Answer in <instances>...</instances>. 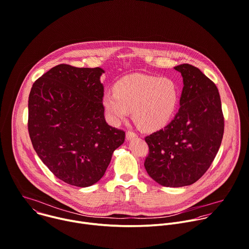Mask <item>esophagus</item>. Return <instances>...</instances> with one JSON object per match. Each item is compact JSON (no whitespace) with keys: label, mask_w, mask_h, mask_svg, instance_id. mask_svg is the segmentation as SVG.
I'll return each mask as SVG.
<instances>
[{"label":"esophagus","mask_w":249,"mask_h":249,"mask_svg":"<svg viewBox=\"0 0 249 249\" xmlns=\"http://www.w3.org/2000/svg\"><path fill=\"white\" fill-rule=\"evenodd\" d=\"M136 136H137V134H136L134 131L128 130V131L126 132V138H127V139H131V138H133V137H136Z\"/></svg>","instance_id":"34e87169"}]
</instances>
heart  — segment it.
<instances>
[{
    "label": "heart",
    "mask_w": 249,
    "mask_h": 249,
    "mask_svg": "<svg viewBox=\"0 0 249 249\" xmlns=\"http://www.w3.org/2000/svg\"><path fill=\"white\" fill-rule=\"evenodd\" d=\"M179 91L168 78L148 75H131L121 80L114 92H106L104 107L114 124L125 120L132 112L134 122L145 130L165 125L178 104Z\"/></svg>",
    "instance_id": "1"
}]
</instances>
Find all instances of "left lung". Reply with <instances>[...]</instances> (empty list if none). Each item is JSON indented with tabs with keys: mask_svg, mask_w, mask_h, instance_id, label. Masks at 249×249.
<instances>
[{
	"mask_svg": "<svg viewBox=\"0 0 249 249\" xmlns=\"http://www.w3.org/2000/svg\"><path fill=\"white\" fill-rule=\"evenodd\" d=\"M183 77L180 108L163 128L145 137L144 166L157 183L183 187L209 168L224 134V116L215 84L190 64L174 67Z\"/></svg>",
	"mask_w": 249,
	"mask_h": 249,
	"instance_id": "1",
	"label": "left lung"
}]
</instances>
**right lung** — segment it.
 <instances>
[{"mask_svg": "<svg viewBox=\"0 0 249 249\" xmlns=\"http://www.w3.org/2000/svg\"><path fill=\"white\" fill-rule=\"evenodd\" d=\"M99 67L59 64L40 77L28 100L32 145L48 168L63 182L89 187L99 181L125 132L104 117Z\"/></svg>", "mask_w": 249, "mask_h": 249, "instance_id": "1", "label": "right lung"}]
</instances>
